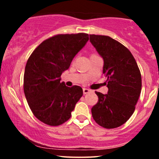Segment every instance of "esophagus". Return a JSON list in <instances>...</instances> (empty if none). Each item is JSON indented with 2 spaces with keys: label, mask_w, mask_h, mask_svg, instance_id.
I'll return each instance as SVG.
<instances>
[{
  "label": "esophagus",
  "mask_w": 159,
  "mask_h": 159,
  "mask_svg": "<svg viewBox=\"0 0 159 159\" xmlns=\"http://www.w3.org/2000/svg\"><path fill=\"white\" fill-rule=\"evenodd\" d=\"M90 90H89V89H87V88H83V93H84V94H87V93H88L89 92H90Z\"/></svg>",
  "instance_id": "esophagus-1"
}]
</instances>
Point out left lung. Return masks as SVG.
<instances>
[{
	"instance_id": "1",
	"label": "left lung",
	"mask_w": 159,
	"mask_h": 159,
	"mask_svg": "<svg viewBox=\"0 0 159 159\" xmlns=\"http://www.w3.org/2000/svg\"><path fill=\"white\" fill-rule=\"evenodd\" d=\"M90 41L104 61L108 88L107 94L96 92L98 101L91 109L92 116L101 126L114 129L134 113L141 92V75L132 53L119 42L95 34L90 35Z\"/></svg>"
}]
</instances>
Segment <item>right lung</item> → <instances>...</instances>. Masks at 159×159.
<instances>
[{"label": "right lung", "mask_w": 159, "mask_h": 159, "mask_svg": "<svg viewBox=\"0 0 159 159\" xmlns=\"http://www.w3.org/2000/svg\"><path fill=\"white\" fill-rule=\"evenodd\" d=\"M88 34H59L45 40L27 60L24 92L33 114L47 125H60L71 117L83 95L79 86L61 82L62 73L89 40Z\"/></svg>", "instance_id": "right-lung-1"}]
</instances>
